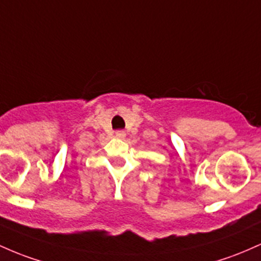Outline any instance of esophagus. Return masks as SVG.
I'll use <instances>...</instances> for the list:
<instances>
[{"instance_id": "1", "label": "esophagus", "mask_w": 261, "mask_h": 261, "mask_svg": "<svg viewBox=\"0 0 261 261\" xmlns=\"http://www.w3.org/2000/svg\"><path fill=\"white\" fill-rule=\"evenodd\" d=\"M116 137L117 138H121V139H123L125 137V133L123 130H117L116 132Z\"/></svg>"}]
</instances>
